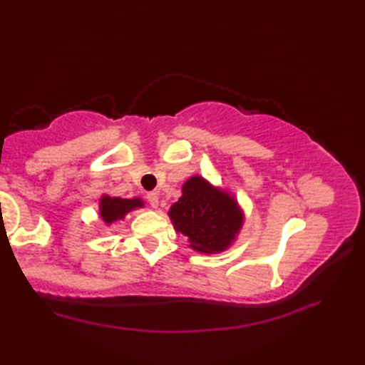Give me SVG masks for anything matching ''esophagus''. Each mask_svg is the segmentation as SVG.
<instances>
[{"label": "esophagus", "mask_w": 365, "mask_h": 365, "mask_svg": "<svg viewBox=\"0 0 365 365\" xmlns=\"http://www.w3.org/2000/svg\"><path fill=\"white\" fill-rule=\"evenodd\" d=\"M146 200L151 205V207L156 209L159 206V196H158V193H154V191H151V193L146 195Z\"/></svg>", "instance_id": "obj_1"}]
</instances>
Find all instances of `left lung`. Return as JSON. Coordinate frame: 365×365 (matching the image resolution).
I'll return each instance as SVG.
<instances>
[{
    "mask_svg": "<svg viewBox=\"0 0 365 365\" xmlns=\"http://www.w3.org/2000/svg\"><path fill=\"white\" fill-rule=\"evenodd\" d=\"M169 217L175 232L188 238L191 250L217 255L237 240L245 212L232 193L193 175L182 185V196L170 206Z\"/></svg>",
    "mask_w": 365,
    "mask_h": 365,
    "instance_id": "left-lung-1",
    "label": "left lung"
}]
</instances>
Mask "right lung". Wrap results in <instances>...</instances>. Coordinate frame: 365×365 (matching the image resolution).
Segmentation results:
<instances>
[{"label":"right lung","mask_w":365,"mask_h":365,"mask_svg":"<svg viewBox=\"0 0 365 365\" xmlns=\"http://www.w3.org/2000/svg\"><path fill=\"white\" fill-rule=\"evenodd\" d=\"M138 207H145V202L141 197H119L103 195L100 197V217L106 225L114 224L117 220H123L128 212L135 211Z\"/></svg>","instance_id":"obj_1"}]
</instances>
